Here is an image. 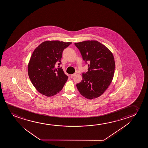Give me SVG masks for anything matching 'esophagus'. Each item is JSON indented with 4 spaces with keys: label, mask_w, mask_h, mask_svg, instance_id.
Wrapping results in <instances>:
<instances>
[{
    "label": "esophagus",
    "mask_w": 148,
    "mask_h": 148,
    "mask_svg": "<svg viewBox=\"0 0 148 148\" xmlns=\"http://www.w3.org/2000/svg\"><path fill=\"white\" fill-rule=\"evenodd\" d=\"M75 75H76V73H74V74H72V75H70V77H71V78H73Z\"/></svg>",
    "instance_id": "esophagus-1"
}]
</instances>
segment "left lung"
<instances>
[{
    "label": "left lung",
    "instance_id": "8db88e82",
    "mask_svg": "<svg viewBox=\"0 0 148 148\" xmlns=\"http://www.w3.org/2000/svg\"><path fill=\"white\" fill-rule=\"evenodd\" d=\"M88 69L82 74V80L76 84L81 95L87 99L100 97L113 78L115 63L113 55L105 45L95 40L75 43Z\"/></svg>",
    "mask_w": 148,
    "mask_h": 148
}]
</instances>
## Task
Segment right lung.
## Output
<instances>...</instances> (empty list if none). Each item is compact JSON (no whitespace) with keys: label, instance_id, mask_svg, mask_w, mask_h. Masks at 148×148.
<instances>
[{"label":"right lung","instance_id":"1","mask_svg":"<svg viewBox=\"0 0 148 148\" xmlns=\"http://www.w3.org/2000/svg\"><path fill=\"white\" fill-rule=\"evenodd\" d=\"M72 42L58 40L45 41L33 53L28 64V73L31 82L42 95L51 97L59 93L66 82L68 76L61 64L64 49Z\"/></svg>","mask_w":148,"mask_h":148}]
</instances>
